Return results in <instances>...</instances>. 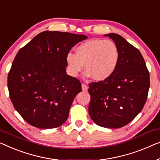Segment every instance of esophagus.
I'll use <instances>...</instances> for the list:
<instances>
[{
	"label": "esophagus",
	"instance_id": "esophagus-1",
	"mask_svg": "<svg viewBox=\"0 0 160 160\" xmlns=\"http://www.w3.org/2000/svg\"><path fill=\"white\" fill-rule=\"evenodd\" d=\"M82 90H84V91H86L88 90V86L84 83H82Z\"/></svg>",
	"mask_w": 160,
	"mask_h": 160
}]
</instances>
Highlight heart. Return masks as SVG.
<instances>
[{"label": "heart", "instance_id": "heart-1", "mask_svg": "<svg viewBox=\"0 0 160 160\" xmlns=\"http://www.w3.org/2000/svg\"><path fill=\"white\" fill-rule=\"evenodd\" d=\"M119 62L117 45L111 40L92 39L81 43L75 49V54H67L66 63L69 74L77 77L85 69V75L96 81L108 79L115 72Z\"/></svg>", "mask_w": 160, "mask_h": 160}]
</instances>
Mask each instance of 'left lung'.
Segmentation results:
<instances>
[{
    "instance_id": "obj_1",
    "label": "left lung",
    "mask_w": 160,
    "mask_h": 160,
    "mask_svg": "<svg viewBox=\"0 0 160 160\" xmlns=\"http://www.w3.org/2000/svg\"><path fill=\"white\" fill-rule=\"evenodd\" d=\"M117 45L119 62L108 79L89 84L90 118L104 128L130 123L142 110L149 88V73L141 52L119 34H105Z\"/></svg>"
}]
</instances>
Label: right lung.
Listing matches in <instances>:
<instances>
[{
    "instance_id": "obj_1",
    "label": "right lung",
    "mask_w": 160,
    "mask_h": 160,
    "mask_svg": "<svg viewBox=\"0 0 160 160\" xmlns=\"http://www.w3.org/2000/svg\"><path fill=\"white\" fill-rule=\"evenodd\" d=\"M87 38L45 31L18 52L8 75V88L14 108L30 125L53 128L68 119L82 88L77 78L67 75L66 56Z\"/></svg>"
}]
</instances>
